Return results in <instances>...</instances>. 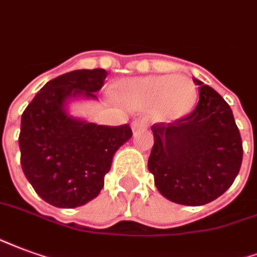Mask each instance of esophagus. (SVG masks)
Instances as JSON below:
<instances>
[{
	"label": "esophagus",
	"instance_id": "1",
	"mask_svg": "<svg viewBox=\"0 0 257 257\" xmlns=\"http://www.w3.org/2000/svg\"><path fill=\"white\" fill-rule=\"evenodd\" d=\"M144 126H145V124H144V121L136 120V121H133V124H131V128H133V131H136V130H140V128H142Z\"/></svg>",
	"mask_w": 257,
	"mask_h": 257
}]
</instances>
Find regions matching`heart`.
<instances>
[{"mask_svg":"<svg viewBox=\"0 0 257 257\" xmlns=\"http://www.w3.org/2000/svg\"><path fill=\"white\" fill-rule=\"evenodd\" d=\"M112 94L131 110L147 109L156 123H172L186 117L197 102V90L186 76L148 75L116 83Z\"/></svg>","mask_w":257,"mask_h":257,"instance_id":"heart-1","label":"heart"}]
</instances>
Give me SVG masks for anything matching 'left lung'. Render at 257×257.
<instances>
[{
	"instance_id": "8db88e82",
	"label": "left lung",
	"mask_w": 257,
	"mask_h": 257,
	"mask_svg": "<svg viewBox=\"0 0 257 257\" xmlns=\"http://www.w3.org/2000/svg\"><path fill=\"white\" fill-rule=\"evenodd\" d=\"M200 98L190 115L152 126L153 148L148 168L159 192L172 203L204 205L222 196L238 175L242 141L233 110L201 80Z\"/></svg>"
}]
</instances>
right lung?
Here are the masks:
<instances>
[{
    "mask_svg": "<svg viewBox=\"0 0 257 257\" xmlns=\"http://www.w3.org/2000/svg\"><path fill=\"white\" fill-rule=\"evenodd\" d=\"M105 69H76L49 80L24 109L20 163L27 181L50 205H85L104 188L116 151L133 136L128 124L97 126L67 112L76 98L97 100Z\"/></svg>",
    "mask_w": 257,
    "mask_h": 257,
    "instance_id": "add662e5",
    "label": "right lung"
}]
</instances>
